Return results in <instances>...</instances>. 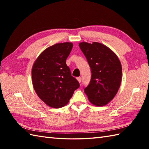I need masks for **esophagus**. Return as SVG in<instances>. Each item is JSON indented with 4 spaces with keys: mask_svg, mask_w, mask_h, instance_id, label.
<instances>
[{
    "mask_svg": "<svg viewBox=\"0 0 149 149\" xmlns=\"http://www.w3.org/2000/svg\"><path fill=\"white\" fill-rule=\"evenodd\" d=\"M77 80L78 81L79 83H81V77H77Z\"/></svg>",
    "mask_w": 149,
    "mask_h": 149,
    "instance_id": "obj_1",
    "label": "esophagus"
}]
</instances>
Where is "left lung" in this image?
Segmentation results:
<instances>
[{
	"mask_svg": "<svg viewBox=\"0 0 149 149\" xmlns=\"http://www.w3.org/2000/svg\"><path fill=\"white\" fill-rule=\"evenodd\" d=\"M79 47L91 70L90 84L84 93L90 102L104 106L112 100L122 81V65L116 54L109 47L98 42H81Z\"/></svg>",
	"mask_w": 149,
	"mask_h": 149,
	"instance_id": "obj_1",
	"label": "left lung"
}]
</instances>
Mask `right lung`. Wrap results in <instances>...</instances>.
I'll return each instance as SVG.
<instances>
[{"instance_id": "obj_1", "label": "right lung", "mask_w": 149, "mask_h": 149, "mask_svg": "<svg viewBox=\"0 0 149 149\" xmlns=\"http://www.w3.org/2000/svg\"><path fill=\"white\" fill-rule=\"evenodd\" d=\"M72 47L71 42L56 43L44 50L33 64L31 74L34 91L51 107L66 105L79 87L66 63Z\"/></svg>"}]
</instances>
